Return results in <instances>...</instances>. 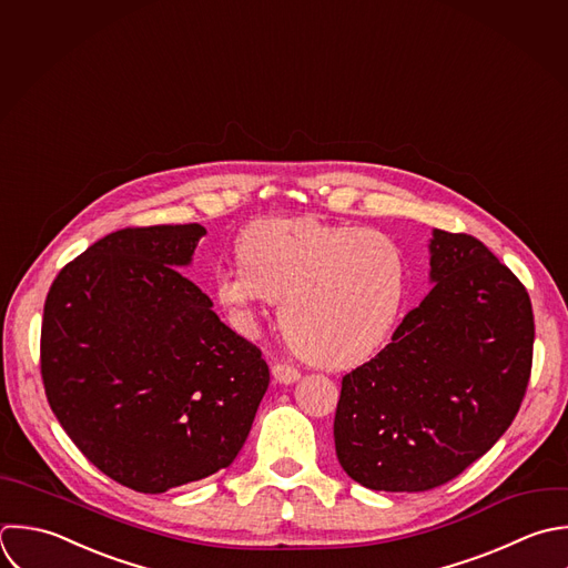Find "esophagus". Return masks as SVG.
I'll list each match as a JSON object with an SVG mask.
<instances>
[{"label": "esophagus", "instance_id": "34e87169", "mask_svg": "<svg viewBox=\"0 0 568 568\" xmlns=\"http://www.w3.org/2000/svg\"><path fill=\"white\" fill-rule=\"evenodd\" d=\"M272 376L278 383H283V385H292V383H296L301 378V372L296 367L287 365V363H274L272 365Z\"/></svg>", "mask_w": 568, "mask_h": 568}]
</instances>
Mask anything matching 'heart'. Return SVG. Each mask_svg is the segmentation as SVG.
<instances>
[{
	"mask_svg": "<svg viewBox=\"0 0 568 568\" xmlns=\"http://www.w3.org/2000/svg\"><path fill=\"white\" fill-rule=\"evenodd\" d=\"M236 265L214 294L250 327L270 303L292 347L325 367L367 361L392 329L405 292V256L385 232L318 219H263L236 241Z\"/></svg>",
	"mask_w": 568,
	"mask_h": 568,
	"instance_id": "heart-1",
	"label": "heart"
}]
</instances>
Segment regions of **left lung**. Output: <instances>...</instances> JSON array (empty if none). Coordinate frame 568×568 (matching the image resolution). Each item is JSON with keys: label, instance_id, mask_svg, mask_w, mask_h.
<instances>
[{"label": "left lung", "instance_id": "left-lung-1", "mask_svg": "<svg viewBox=\"0 0 568 568\" xmlns=\"http://www.w3.org/2000/svg\"><path fill=\"white\" fill-rule=\"evenodd\" d=\"M432 292L392 343L343 376L334 418L345 474L376 491H429L511 427L534 363L520 278L471 234L434 230Z\"/></svg>", "mask_w": 568, "mask_h": 568}]
</instances>
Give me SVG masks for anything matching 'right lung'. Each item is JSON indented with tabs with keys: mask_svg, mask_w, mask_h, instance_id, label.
Wrapping results in <instances>:
<instances>
[{
	"mask_svg": "<svg viewBox=\"0 0 568 568\" xmlns=\"http://www.w3.org/2000/svg\"><path fill=\"white\" fill-rule=\"evenodd\" d=\"M205 227H123L61 267L41 321L48 405L108 478L163 494L241 452L270 385L261 349L176 267Z\"/></svg>",
	"mask_w": 568,
	"mask_h": 568,
	"instance_id": "add662e5",
	"label": "right lung"
}]
</instances>
